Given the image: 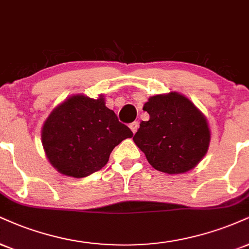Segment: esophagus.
I'll return each instance as SVG.
<instances>
[{"label": "esophagus", "mask_w": 249, "mask_h": 249, "mask_svg": "<svg viewBox=\"0 0 249 249\" xmlns=\"http://www.w3.org/2000/svg\"><path fill=\"white\" fill-rule=\"evenodd\" d=\"M138 127H139V123H138V122H133V123H131V124H130V128H131V131H132L133 133L137 132Z\"/></svg>", "instance_id": "34e87169"}]
</instances>
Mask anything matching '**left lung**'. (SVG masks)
<instances>
[{"label": "left lung", "mask_w": 249, "mask_h": 249, "mask_svg": "<svg viewBox=\"0 0 249 249\" xmlns=\"http://www.w3.org/2000/svg\"><path fill=\"white\" fill-rule=\"evenodd\" d=\"M149 119L140 123L133 142L159 172H189L206 154L210 128L205 116L189 98L169 92L155 95L143 104Z\"/></svg>", "instance_id": "obj_1"}]
</instances>
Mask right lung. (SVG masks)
<instances>
[{"mask_svg":"<svg viewBox=\"0 0 249 249\" xmlns=\"http://www.w3.org/2000/svg\"><path fill=\"white\" fill-rule=\"evenodd\" d=\"M133 136L116 113L97 100L74 95L51 112L41 130L45 153L59 173L86 178L106 166L118 143Z\"/></svg>","mask_w":249,"mask_h":249,"instance_id":"add662e5","label":"right lung"}]
</instances>
